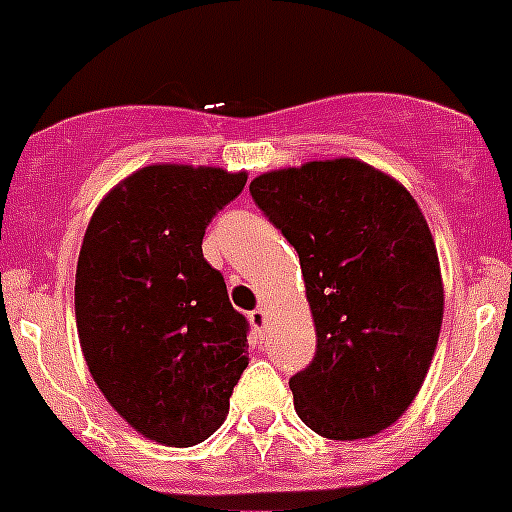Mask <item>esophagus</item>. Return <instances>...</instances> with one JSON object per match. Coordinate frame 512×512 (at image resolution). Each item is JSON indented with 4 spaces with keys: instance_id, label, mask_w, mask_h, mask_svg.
I'll return each instance as SVG.
<instances>
[{
    "instance_id": "esophagus-1",
    "label": "esophagus",
    "mask_w": 512,
    "mask_h": 512,
    "mask_svg": "<svg viewBox=\"0 0 512 512\" xmlns=\"http://www.w3.org/2000/svg\"><path fill=\"white\" fill-rule=\"evenodd\" d=\"M248 320H251L253 330L264 332V327H266V309L264 307H256L251 314H248Z\"/></svg>"
}]
</instances>
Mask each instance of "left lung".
Returning a JSON list of instances; mask_svg holds the SVG:
<instances>
[{
	"label": "left lung",
	"mask_w": 512,
	"mask_h": 512,
	"mask_svg": "<svg viewBox=\"0 0 512 512\" xmlns=\"http://www.w3.org/2000/svg\"><path fill=\"white\" fill-rule=\"evenodd\" d=\"M251 198L299 253L317 330L289 378L299 419L327 439L391 426L419 393L444 314L437 246L411 192L358 159L266 172Z\"/></svg>",
	"instance_id": "obj_1"
}]
</instances>
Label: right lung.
Segmentation results:
<instances>
[{
	"label": "right lung",
	"mask_w": 512,
	"mask_h": 512,
	"mask_svg": "<svg viewBox=\"0 0 512 512\" xmlns=\"http://www.w3.org/2000/svg\"><path fill=\"white\" fill-rule=\"evenodd\" d=\"M246 172L152 164L101 200L75 271V322L93 381L139 434L200 444L248 365V322L203 259L213 215Z\"/></svg>",
	"instance_id": "add662e5"
}]
</instances>
